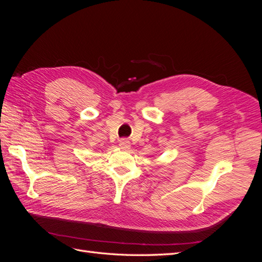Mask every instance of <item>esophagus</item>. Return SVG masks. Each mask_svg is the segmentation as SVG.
<instances>
[{
	"label": "esophagus",
	"mask_w": 262,
	"mask_h": 262,
	"mask_svg": "<svg viewBox=\"0 0 262 262\" xmlns=\"http://www.w3.org/2000/svg\"><path fill=\"white\" fill-rule=\"evenodd\" d=\"M119 147H120L123 150H128V149H130L131 144H130V142L128 140L122 139L120 142H119Z\"/></svg>",
	"instance_id": "obj_1"
}]
</instances>
